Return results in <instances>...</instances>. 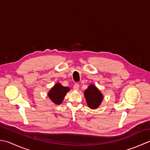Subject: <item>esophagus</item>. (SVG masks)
<instances>
[{
  "label": "esophagus",
  "instance_id": "obj_1",
  "mask_svg": "<svg viewBox=\"0 0 150 150\" xmlns=\"http://www.w3.org/2000/svg\"><path fill=\"white\" fill-rule=\"evenodd\" d=\"M73 89H74L75 90H79V85L78 84H74V86H73Z\"/></svg>",
  "mask_w": 150,
  "mask_h": 150
}]
</instances>
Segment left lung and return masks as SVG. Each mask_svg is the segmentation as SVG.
I'll list each match as a JSON object with an SVG mask.
<instances>
[{"label":"left lung","mask_w":150,"mask_h":150,"mask_svg":"<svg viewBox=\"0 0 150 150\" xmlns=\"http://www.w3.org/2000/svg\"><path fill=\"white\" fill-rule=\"evenodd\" d=\"M84 97L88 106L92 109H95L101 105L103 96L93 84H90L84 91Z\"/></svg>","instance_id":"8db88e82"}]
</instances>
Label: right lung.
<instances>
[{
    "mask_svg": "<svg viewBox=\"0 0 150 150\" xmlns=\"http://www.w3.org/2000/svg\"><path fill=\"white\" fill-rule=\"evenodd\" d=\"M69 90V87L63 86L60 83H57L49 90L48 96L54 104L60 105Z\"/></svg>",
    "mask_w": 150,
    "mask_h": 150,
    "instance_id": "add662e5",
    "label": "right lung"
}]
</instances>
